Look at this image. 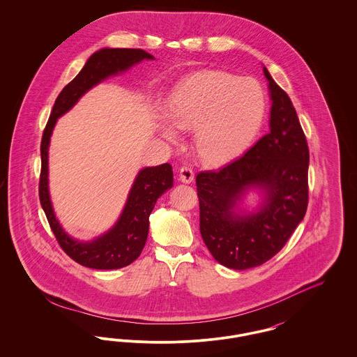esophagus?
<instances>
[{"mask_svg":"<svg viewBox=\"0 0 357 357\" xmlns=\"http://www.w3.org/2000/svg\"><path fill=\"white\" fill-rule=\"evenodd\" d=\"M179 181L183 182V183H191L194 181V172L190 169V167H182L179 170Z\"/></svg>","mask_w":357,"mask_h":357,"instance_id":"1","label":"esophagus"}]
</instances>
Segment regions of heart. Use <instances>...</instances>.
Instances as JSON below:
<instances>
[{
  "label": "heart",
  "mask_w": 357,
  "mask_h": 357,
  "mask_svg": "<svg viewBox=\"0 0 357 357\" xmlns=\"http://www.w3.org/2000/svg\"><path fill=\"white\" fill-rule=\"evenodd\" d=\"M162 136L171 143L179 134H192V149L208 167H221L248 150L266 115V96L253 79L217 72H197L178 85L169 98Z\"/></svg>",
  "instance_id": "heart-1"
}]
</instances>
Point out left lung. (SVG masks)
Instances as JSON below:
<instances>
[{"label":"left lung","mask_w":357,"mask_h":357,"mask_svg":"<svg viewBox=\"0 0 357 357\" xmlns=\"http://www.w3.org/2000/svg\"><path fill=\"white\" fill-rule=\"evenodd\" d=\"M271 96L269 134L236 162L197 176L201 234L229 269L259 266L287 243L307 207L309 150L287 92L264 67ZM257 193L253 208L247 195Z\"/></svg>","instance_id":"left-lung-1"}]
</instances>
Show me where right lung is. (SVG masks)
<instances>
[{
    "mask_svg": "<svg viewBox=\"0 0 357 357\" xmlns=\"http://www.w3.org/2000/svg\"><path fill=\"white\" fill-rule=\"evenodd\" d=\"M153 54L142 50L102 48L86 60L79 75L64 86L57 96L41 140L40 204L51 225L52 231L63 250L77 264L91 269H120L132 264L140 255L150 226V214L159 197L174 186L172 167L163 163L139 170L128 191L119 218L107 231L89 241L69 236L56 217L50 192V144L57 120L70 111L76 102L93 86L104 80L119 76L140 64L153 60Z\"/></svg>",
    "mask_w": 357,
    "mask_h": 357,
    "instance_id": "1",
    "label": "right lung"
}]
</instances>
